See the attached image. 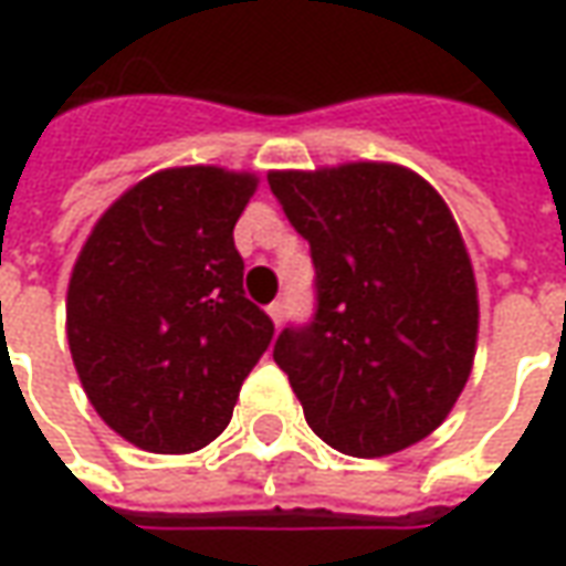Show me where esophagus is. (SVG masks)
<instances>
[{
	"label": "esophagus",
	"mask_w": 566,
	"mask_h": 566,
	"mask_svg": "<svg viewBox=\"0 0 566 566\" xmlns=\"http://www.w3.org/2000/svg\"><path fill=\"white\" fill-rule=\"evenodd\" d=\"M266 315H270L272 324L279 327V324H282V318H284V303H282V300H275V303H270V306H266Z\"/></svg>",
	"instance_id": "esophagus-1"
}]
</instances>
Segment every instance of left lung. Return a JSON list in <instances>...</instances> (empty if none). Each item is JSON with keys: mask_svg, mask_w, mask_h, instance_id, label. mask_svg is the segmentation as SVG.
Returning <instances> with one entry per match:
<instances>
[{"mask_svg": "<svg viewBox=\"0 0 566 566\" xmlns=\"http://www.w3.org/2000/svg\"><path fill=\"white\" fill-rule=\"evenodd\" d=\"M310 242L318 312L272 358L312 432L374 460L432 434L472 374L478 284L441 192L395 161L270 171Z\"/></svg>", "mask_w": 566, "mask_h": 566, "instance_id": "obj_1", "label": "left lung"}]
</instances>
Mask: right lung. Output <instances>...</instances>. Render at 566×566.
Masks as SVG:
<instances>
[{"mask_svg": "<svg viewBox=\"0 0 566 566\" xmlns=\"http://www.w3.org/2000/svg\"><path fill=\"white\" fill-rule=\"evenodd\" d=\"M256 174L165 168L125 189L82 244L66 339L101 420L149 453H192L232 420L272 339L244 296L232 229Z\"/></svg>", "mask_w": 566, "mask_h": 566, "instance_id": "1", "label": "right lung"}]
</instances>
